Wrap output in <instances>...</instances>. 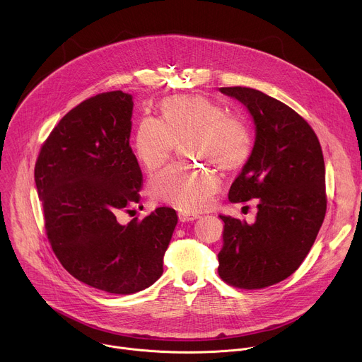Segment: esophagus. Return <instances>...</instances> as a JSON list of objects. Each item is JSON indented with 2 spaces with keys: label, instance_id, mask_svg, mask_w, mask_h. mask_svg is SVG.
Masks as SVG:
<instances>
[{
  "label": "esophagus",
  "instance_id": "obj_1",
  "mask_svg": "<svg viewBox=\"0 0 362 362\" xmlns=\"http://www.w3.org/2000/svg\"><path fill=\"white\" fill-rule=\"evenodd\" d=\"M197 218H199V215H196V214H190V212H186V211H180V212H179V219H180L182 222L194 221V219H197Z\"/></svg>",
  "mask_w": 362,
  "mask_h": 362
}]
</instances>
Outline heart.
Here are the masks:
<instances>
[{
    "mask_svg": "<svg viewBox=\"0 0 362 362\" xmlns=\"http://www.w3.org/2000/svg\"><path fill=\"white\" fill-rule=\"evenodd\" d=\"M160 113L162 120L141 119L134 133L136 158L148 172L162 168L177 143L186 139H190L192 158L209 160L222 172L240 169L252 156L249 126L208 97H169L162 101ZM216 190L218 179L212 170L182 165L166 168L150 182L154 199L190 212L208 208Z\"/></svg>",
    "mask_w": 362,
    "mask_h": 362,
    "instance_id": "1",
    "label": "heart"
}]
</instances>
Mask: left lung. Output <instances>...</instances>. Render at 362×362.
I'll use <instances>...</instances> for the list:
<instances>
[{
    "mask_svg": "<svg viewBox=\"0 0 362 362\" xmlns=\"http://www.w3.org/2000/svg\"><path fill=\"white\" fill-rule=\"evenodd\" d=\"M255 123L252 156L229 190L232 203L257 199L256 221H223L219 276L242 289H261L292 275L311 250L327 212L325 163L320 140L282 101L249 87H222Z\"/></svg>",
    "mask_w": 362,
    "mask_h": 362,
    "instance_id": "8db88e82",
    "label": "left lung"
}]
</instances>
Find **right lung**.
Returning <instances> with one entry per match:
<instances>
[{"instance_id":"right-lung-1","label":"right lung","mask_w":362,"mask_h":362,"mask_svg":"<svg viewBox=\"0 0 362 362\" xmlns=\"http://www.w3.org/2000/svg\"><path fill=\"white\" fill-rule=\"evenodd\" d=\"M133 95L101 93L70 110L44 141L34 169L48 240L76 279L109 293L143 291L163 274L176 211L127 225L143 176L130 147Z\"/></svg>"}]
</instances>
